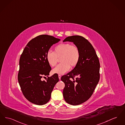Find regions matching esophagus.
I'll return each instance as SVG.
<instances>
[{
  "mask_svg": "<svg viewBox=\"0 0 125 125\" xmlns=\"http://www.w3.org/2000/svg\"><path fill=\"white\" fill-rule=\"evenodd\" d=\"M61 75H60V74H59V79H61Z\"/></svg>",
  "mask_w": 125,
  "mask_h": 125,
  "instance_id": "esophagus-1",
  "label": "esophagus"
}]
</instances>
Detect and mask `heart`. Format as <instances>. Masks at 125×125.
Wrapping results in <instances>:
<instances>
[{"instance_id": "b5f03b06", "label": "heart", "mask_w": 125, "mask_h": 125, "mask_svg": "<svg viewBox=\"0 0 125 125\" xmlns=\"http://www.w3.org/2000/svg\"><path fill=\"white\" fill-rule=\"evenodd\" d=\"M54 52L49 51L46 54V59L51 66L56 65L58 59L61 62L53 69V73L62 74L68 71L71 66H76L79 62L80 53L78 48L70 43H62L56 46Z\"/></svg>"}]
</instances>
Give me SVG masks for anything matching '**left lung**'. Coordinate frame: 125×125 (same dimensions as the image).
<instances>
[{
	"label": "left lung",
	"mask_w": 125,
	"mask_h": 125,
	"mask_svg": "<svg viewBox=\"0 0 125 125\" xmlns=\"http://www.w3.org/2000/svg\"><path fill=\"white\" fill-rule=\"evenodd\" d=\"M63 42H73L80 51L77 65L61 78L65 84L63 91L65 101L77 105L86 102L93 94L100 79V64L93 46L84 38L73 35L66 37ZM75 76V80L73 78Z\"/></svg>",
	"instance_id": "8db88e82"
}]
</instances>
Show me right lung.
I'll list each match as a JSON object with an SVG mask.
<instances>
[{"label":"right lung","mask_w":125,"mask_h":125,"mask_svg":"<svg viewBox=\"0 0 125 125\" xmlns=\"http://www.w3.org/2000/svg\"><path fill=\"white\" fill-rule=\"evenodd\" d=\"M60 39L48 35H41L31 40L24 49L19 60L18 80L22 94L31 103L42 105L48 103L55 84L59 82L58 75L42 81L49 75L52 70L46 59V54L53 44Z\"/></svg>","instance_id":"add662e5"}]
</instances>
